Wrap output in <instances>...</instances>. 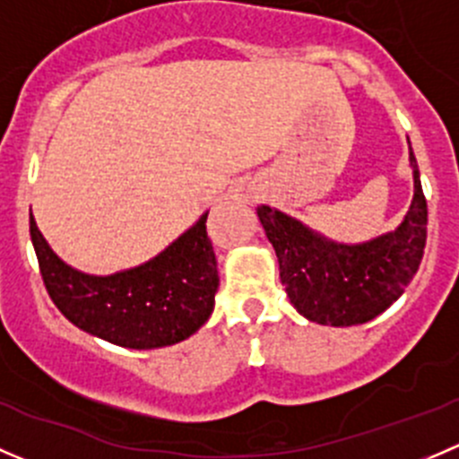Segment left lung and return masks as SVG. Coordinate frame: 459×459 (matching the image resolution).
<instances>
[{
  "mask_svg": "<svg viewBox=\"0 0 459 459\" xmlns=\"http://www.w3.org/2000/svg\"><path fill=\"white\" fill-rule=\"evenodd\" d=\"M415 193L411 211L393 233L358 247L324 239L293 217L257 208L280 262L290 304L317 324L353 326L386 311L409 286L427 247V197L411 148Z\"/></svg>",
  "mask_w": 459,
  "mask_h": 459,
  "instance_id": "8db88e82",
  "label": "left lung"
}]
</instances>
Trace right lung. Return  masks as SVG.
<instances>
[{
  "instance_id": "add662e5",
  "label": "right lung",
  "mask_w": 459,
  "mask_h": 459,
  "mask_svg": "<svg viewBox=\"0 0 459 459\" xmlns=\"http://www.w3.org/2000/svg\"><path fill=\"white\" fill-rule=\"evenodd\" d=\"M206 217L151 262L108 277L64 264L32 215L30 239L46 290L68 322L110 344L157 349L191 337L212 313L220 277Z\"/></svg>"
}]
</instances>
